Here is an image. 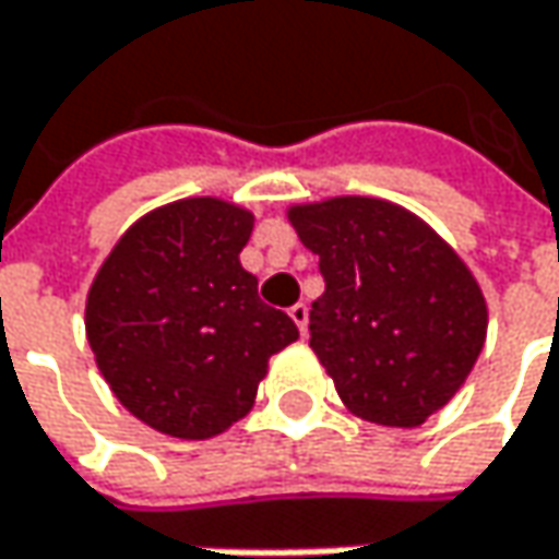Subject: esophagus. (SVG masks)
<instances>
[{
	"instance_id": "esophagus-1",
	"label": "esophagus",
	"mask_w": 559,
	"mask_h": 559,
	"mask_svg": "<svg viewBox=\"0 0 559 559\" xmlns=\"http://www.w3.org/2000/svg\"><path fill=\"white\" fill-rule=\"evenodd\" d=\"M287 312H290V319L297 322L300 335H307V325H310V307H307V304H294Z\"/></svg>"
}]
</instances>
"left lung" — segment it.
Listing matches in <instances>:
<instances>
[{
    "mask_svg": "<svg viewBox=\"0 0 559 559\" xmlns=\"http://www.w3.org/2000/svg\"><path fill=\"white\" fill-rule=\"evenodd\" d=\"M287 217L319 255L310 347L345 408L420 427L462 389L487 338L475 275L430 224L385 199L338 195Z\"/></svg>",
    "mask_w": 559,
    "mask_h": 559,
    "instance_id": "left-lung-1",
    "label": "left lung"
}]
</instances>
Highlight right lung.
Wrapping results in <instances>:
<instances>
[{"mask_svg": "<svg viewBox=\"0 0 559 559\" xmlns=\"http://www.w3.org/2000/svg\"><path fill=\"white\" fill-rule=\"evenodd\" d=\"M252 214L180 199L139 217L87 290L84 332L114 395L148 427L209 440L247 417L269 357L300 338L240 265Z\"/></svg>", "mask_w": 559, "mask_h": 559, "instance_id": "add662e5", "label": "right lung"}]
</instances>
